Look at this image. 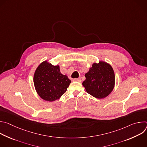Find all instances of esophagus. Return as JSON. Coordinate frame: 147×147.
<instances>
[{"label": "esophagus", "instance_id": "esophagus-1", "mask_svg": "<svg viewBox=\"0 0 147 147\" xmlns=\"http://www.w3.org/2000/svg\"><path fill=\"white\" fill-rule=\"evenodd\" d=\"M73 81H78V82H81V78H74V79H73Z\"/></svg>", "mask_w": 147, "mask_h": 147}]
</instances>
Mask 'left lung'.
Wrapping results in <instances>:
<instances>
[{
    "label": "left lung",
    "mask_w": 147,
    "mask_h": 147,
    "mask_svg": "<svg viewBox=\"0 0 147 147\" xmlns=\"http://www.w3.org/2000/svg\"><path fill=\"white\" fill-rule=\"evenodd\" d=\"M85 77L86 79L83 81L82 86L87 93L96 98L107 97L115 87V73L112 66L107 62L94 63Z\"/></svg>",
    "instance_id": "obj_1"
}]
</instances>
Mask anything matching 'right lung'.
<instances>
[{
  "instance_id": "obj_1",
  "label": "right lung",
  "mask_w": 147,
  "mask_h": 147,
  "mask_svg": "<svg viewBox=\"0 0 147 147\" xmlns=\"http://www.w3.org/2000/svg\"><path fill=\"white\" fill-rule=\"evenodd\" d=\"M71 80L60 71L59 65L53 66L47 61L36 68L34 75L35 88L45 100L52 102L59 99L67 91Z\"/></svg>"
}]
</instances>
